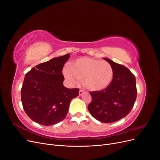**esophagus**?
Returning <instances> with one entry per match:
<instances>
[{"instance_id":"esophagus-1","label":"esophagus","mask_w":160,"mask_h":160,"mask_svg":"<svg viewBox=\"0 0 160 160\" xmlns=\"http://www.w3.org/2000/svg\"><path fill=\"white\" fill-rule=\"evenodd\" d=\"M84 93H85V91L83 90V89H81V90L79 91V96H81L82 95L84 94Z\"/></svg>"}]
</instances>
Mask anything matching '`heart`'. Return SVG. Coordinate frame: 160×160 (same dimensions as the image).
<instances>
[{
  "label": "heart",
  "instance_id": "b5f03b06",
  "mask_svg": "<svg viewBox=\"0 0 160 160\" xmlns=\"http://www.w3.org/2000/svg\"><path fill=\"white\" fill-rule=\"evenodd\" d=\"M64 75L71 83L77 84L83 79L85 88L92 91L106 89L113 79L112 67L107 61L84 57L77 59L70 68L66 67Z\"/></svg>",
  "mask_w": 160,
  "mask_h": 160
}]
</instances>
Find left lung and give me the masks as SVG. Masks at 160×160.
Returning a JSON list of instances; mask_svg holds the SVG:
<instances>
[{
  "label": "left lung",
  "instance_id": "left-lung-1",
  "mask_svg": "<svg viewBox=\"0 0 160 160\" xmlns=\"http://www.w3.org/2000/svg\"><path fill=\"white\" fill-rule=\"evenodd\" d=\"M112 67L113 79L107 88L90 92V114L103 123H113L125 118L132 109L137 98L135 77L127 67L103 58Z\"/></svg>",
  "mask_w": 160,
  "mask_h": 160
}]
</instances>
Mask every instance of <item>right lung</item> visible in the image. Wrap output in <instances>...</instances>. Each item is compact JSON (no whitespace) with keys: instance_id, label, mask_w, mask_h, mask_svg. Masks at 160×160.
<instances>
[{"instance_id":"right-lung-1","label":"right lung","mask_w":160,"mask_h":160,"mask_svg":"<svg viewBox=\"0 0 160 160\" xmlns=\"http://www.w3.org/2000/svg\"><path fill=\"white\" fill-rule=\"evenodd\" d=\"M70 54L35 66L25 75L21 88V101L26 114L32 121L51 125L63 120L72 98L79 89L63 85L62 68Z\"/></svg>"}]
</instances>
